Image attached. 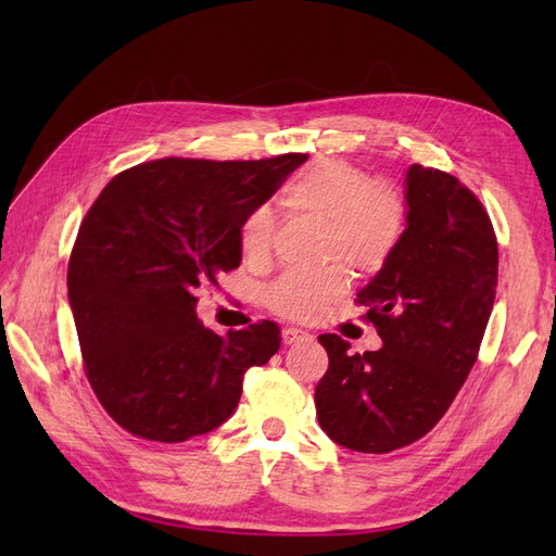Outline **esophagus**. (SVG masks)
Returning a JSON list of instances; mask_svg holds the SVG:
<instances>
[{
	"instance_id": "34e87169",
	"label": "esophagus",
	"mask_w": 556,
	"mask_h": 556,
	"mask_svg": "<svg viewBox=\"0 0 556 556\" xmlns=\"http://www.w3.org/2000/svg\"><path fill=\"white\" fill-rule=\"evenodd\" d=\"M313 341V336L304 329H296V327H285L282 329V343L285 345H299V343H308Z\"/></svg>"
}]
</instances>
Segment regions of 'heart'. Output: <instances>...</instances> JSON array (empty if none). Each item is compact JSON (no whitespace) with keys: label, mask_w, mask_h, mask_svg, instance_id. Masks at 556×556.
<instances>
[{"label":"heart","mask_w":556,"mask_h":556,"mask_svg":"<svg viewBox=\"0 0 556 556\" xmlns=\"http://www.w3.org/2000/svg\"><path fill=\"white\" fill-rule=\"evenodd\" d=\"M292 213L325 223V260H341L350 271L376 274L390 262L406 229V201L387 182H371L357 164L317 157L282 188ZM243 257L260 264L271 252L274 217L268 208L245 215L239 231ZM345 290L341 268L319 274H288L268 290V306L290 319L325 313Z\"/></svg>","instance_id":"heart-1"}]
</instances>
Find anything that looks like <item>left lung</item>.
Masks as SVG:
<instances>
[{
	"label": "left lung",
	"instance_id": "1",
	"mask_svg": "<svg viewBox=\"0 0 556 556\" xmlns=\"http://www.w3.org/2000/svg\"><path fill=\"white\" fill-rule=\"evenodd\" d=\"M406 229L357 292L382 348L350 355L323 333L329 368L315 387L317 422L333 443L382 454L429 433L478 359L496 296L498 245L476 194L413 164L403 180Z\"/></svg>",
	"mask_w": 556,
	"mask_h": 556
}]
</instances>
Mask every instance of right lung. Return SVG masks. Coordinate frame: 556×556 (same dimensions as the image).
Returning a JSON list of instances; mask_svg holds the SVG:
<instances>
[{
  "label": "right lung",
  "instance_id": "obj_1",
  "mask_svg": "<svg viewBox=\"0 0 556 556\" xmlns=\"http://www.w3.org/2000/svg\"><path fill=\"white\" fill-rule=\"evenodd\" d=\"M306 155L257 162L166 157L117 174L72 250L70 306L86 376L117 425L182 443L237 410L243 376L280 348L262 319L220 336L197 292L241 264L239 231Z\"/></svg>",
  "mask_w": 556,
  "mask_h": 556
}]
</instances>
